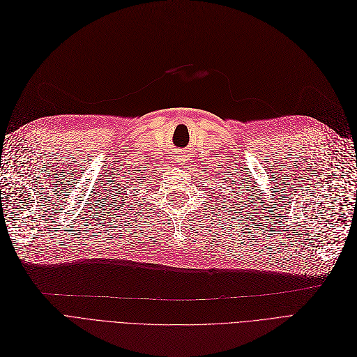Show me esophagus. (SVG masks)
I'll return each mask as SVG.
<instances>
[{
  "label": "esophagus",
  "mask_w": 357,
  "mask_h": 357,
  "mask_svg": "<svg viewBox=\"0 0 357 357\" xmlns=\"http://www.w3.org/2000/svg\"><path fill=\"white\" fill-rule=\"evenodd\" d=\"M180 161H181V160H180Z\"/></svg>",
  "instance_id": "obj_1"
}]
</instances>
